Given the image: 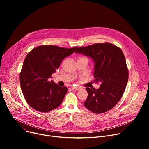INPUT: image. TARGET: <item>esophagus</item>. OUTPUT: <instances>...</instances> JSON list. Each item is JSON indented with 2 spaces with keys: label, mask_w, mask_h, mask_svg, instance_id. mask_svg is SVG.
Listing matches in <instances>:
<instances>
[{
  "label": "esophagus",
  "mask_w": 149,
  "mask_h": 149,
  "mask_svg": "<svg viewBox=\"0 0 149 149\" xmlns=\"http://www.w3.org/2000/svg\"><path fill=\"white\" fill-rule=\"evenodd\" d=\"M71 88L72 90H75V91H78L80 89L79 87H77V86H72Z\"/></svg>",
  "instance_id": "esophagus-1"
}]
</instances>
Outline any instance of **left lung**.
<instances>
[{
    "mask_svg": "<svg viewBox=\"0 0 149 149\" xmlns=\"http://www.w3.org/2000/svg\"><path fill=\"white\" fill-rule=\"evenodd\" d=\"M91 57L95 62L94 75L100 88H86L88 95L84 106L95 113L112 109L121 98L127 86L129 71L122 50L112 43H95L80 47L75 51Z\"/></svg>",
    "mask_w": 149,
    "mask_h": 149,
    "instance_id": "obj_1",
    "label": "left lung"
}]
</instances>
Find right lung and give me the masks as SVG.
Instances as JSON below:
<instances>
[{
	"mask_svg": "<svg viewBox=\"0 0 149 149\" xmlns=\"http://www.w3.org/2000/svg\"><path fill=\"white\" fill-rule=\"evenodd\" d=\"M77 48L42 45L27 54L20 73V83L23 95L31 107L38 112H48L61 104L68 89L59 86L52 80L49 81V79L63 59Z\"/></svg>",
	"mask_w": 149,
	"mask_h": 149,
	"instance_id": "add662e5",
	"label": "right lung"
}]
</instances>
